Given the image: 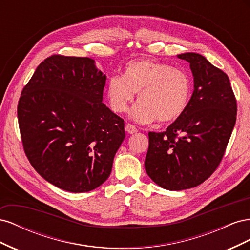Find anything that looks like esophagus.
I'll return each mask as SVG.
<instances>
[{"label":"esophagus","instance_id":"esophagus-1","mask_svg":"<svg viewBox=\"0 0 250 250\" xmlns=\"http://www.w3.org/2000/svg\"><path fill=\"white\" fill-rule=\"evenodd\" d=\"M125 130L129 133V134H133V133H135V132H138V129H137V127H135L134 125H131V124H126V126H125Z\"/></svg>","mask_w":250,"mask_h":250}]
</instances>
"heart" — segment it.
Segmentation results:
<instances>
[{"mask_svg":"<svg viewBox=\"0 0 250 250\" xmlns=\"http://www.w3.org/2000/svg\"><path fill=\"white\" fill-rule=\"evenodd\" d=\"M192 84L186 71L151 59L127 62L122 76L108 79L105 95L110 108L124 112L138 93L140 100L130 110V118L139 123L158 120L169 123L186 110Z\"/></svg>","mask_w":250,"mask_h":250,"instance_id":"obj_1","label":"heart"}]
</instances>
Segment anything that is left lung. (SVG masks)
Wrapping results in <instances>:
<instances>
[{
    "label": "left lung",
    "instance_id": "obj_1",
    "mask_svg": "<svg viewBox=\"0 0 250 250\" xmlns=\"http://www.w3.org/2000/svg\"><path fill=\"white\" fill-rule=\"evenodd\" d=\"M190 63L194 90L188 106L165 132H149L145 169L169 191L197 187L220 164L236 124L237 101L223 71L198 53L177 55Z\"/></svg>",
    "mask_w": 250,
    "mask_h": 250
}]
</instances>
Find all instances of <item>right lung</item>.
<instances>
[{
	"instance_id": "obj_1",
	"label": "right lung",
	"mask_w": 250,
	"mask_h": 250,
	"mask_svg": "<svg viewBox=\"0 0 250 250\" xmlns=\"http://www.w3.org/2000/svg\"><path fill=\"white\" fill-rule=\"evenodd\" d=\"M106 75L88 57L53 55L37 66L19 101L28 160L64 191L95 190L111 172L124 120L102 103Z\"/></svg>"
}]
</instances>
